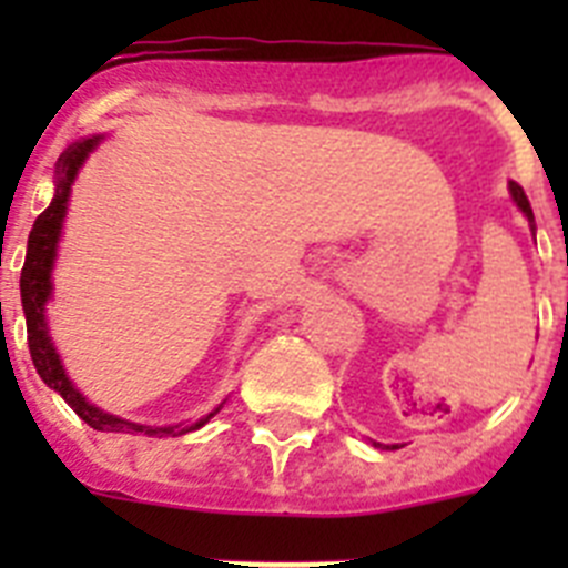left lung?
<instances>
[{"mask_svg":"<svg viewBox=\"0 0 568 568\" xmlns=\"http://www.w3.org/2000/svg\"><path fill=\"white\" fill-rule=\"evenodd\" d=\"M509 193H511V199H515V204H518V207H520V213H524L526 219H529V227L535 230V215H531V204H529V199H526L524 187H520L518 182H509Z\"/></svg>","mask_w":568,"mask_h":568,"instance_id":"1","label":"left lung"}]
</instances>
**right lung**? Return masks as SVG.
I'll return each instance as SVG.
<instances>
[{
    "instance_id": "add662e5",
    "label": "right lung",
    "mask_w": 568,
    "mask_h": 568,
    "mask_svg": "<svg viewBox=\"0 0 568 568\" xmlns=\"http://www.w3.org/2000/svg\"><path fill=\"white\" fill-rule=\"evenodd\" d=\"M102 142V135H93V139H79V142L70 144L57 162V193H53V202L48 204L42 215L33 222V230L28 235V255H24V267L22 278H19V290H22V310L24 321H28V346H30V358H33V366H37L39 378L57 389L64 398V404L79 415L88 426L99 429V433H139L148 435V438H179L184 433H193L199 426L207 424L215 413H210L207 418L195 420V424L184 426H144L133 424V420H124L119 415L102 413L99 406L90 404L82 393H79L73 381L64 373L62 361H59V353L53 349V341L48 335V321H44V304L50 298V270H53V258H57L59 247V235H62V222L64 213H68L70 202V184L77 179L79 168L84 164L97 144Z\"/></svg>"
}]
</instances>
